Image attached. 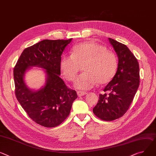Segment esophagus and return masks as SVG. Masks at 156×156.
Masks as SVG:
<instances>
[{"label": "esophagus", "instance_id": "1", "mask_svg": "<svg viewBox=\"0 0 156 156\" xmlns=\"http://www.w3.org/2000/svg\"><path fill=\"white\" fill-rule=\"evenodd\" d=\"M87 94V92L85 91H77V95L78 97H82V96H84Z\"/></svg>", "mask_w": 156, "mask_h": 156}]
</instances>
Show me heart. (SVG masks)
<instances>
[{"instance_id":"obj_1","label":"heart","mask_w":156,"mask_h":156,"mask_svg":"<svg viewBox=\"0 0 156 156\" xmlns=\"http://www.w3.org/2000/svg\"><path fill=\"white\" fill-rule=\"evenodd\" d=\"M72 55L63 56L60 61V70L63 77L73 81L84 65V73L75 80L74 87L80 90H87L100 84L110 81L115 75L117 60L112 52L106 47L93 41L80 43L72 49Z\"/></svg>"}]
</instances>
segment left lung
I'll return each instance as SVG.
<instances>
[{
  "instance_id": "8db88e82",
  "label": "left lung",
  "mask_w": 156,
  "mask_h": 156,
  "mask_svg": "<svg viewBox=\"0 0 156 156\" xmlns=\"http://www.w3.org/2000/svg\"><path fill=\"white\" fill-rule=\"evenodd\" d=\"M119 59L115 76L103 91H109L99 95L93 112L99 119L112 121L123 116L129 109L139 86V66L137 59L128 47L108 38Z\"/></svg>"
}]
</instances>
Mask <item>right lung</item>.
Returning a JSON list of instances; mask_svg holds the SVG:
<instances>
[{"instance_id": "add662e5", "label": "right lung", "mask_w": 156, "mask_h": 156, "mask_svg": "<svg viewBox=\"0 0 156 156\" xmlns=\"http://www.w3.org/2000/svg\"><path fill=\"white\" fill-rule=\"evenodd\" d=\"M72 39H45L26 48L14 68L15 93L28 116L39 125L55 127L69 115L73 102L78 96L68 88L59 76L61 55ZM32 67L44 69L45 85L31 89L25 82L26 73Z\"/></svg>"}]
</instances>
